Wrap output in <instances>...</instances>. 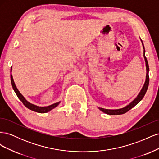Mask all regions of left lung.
<instances>
[{
  "label": "left lung",
  "mask_w": 159,
  "mask_h": 159,
  "mask_svg": "<svg viewBox=\"0 0 159 159\" xmlns=\"http://www.w3.org/2000/svg\"><path fill=\"white\" fill-rule=\"evenodd\" d=\"M143 49H144V52H143V56L144 57H145V60L146 62V67H147V76H146V81L145 83L144 84L143 87L141 91V92L139 93V95H137V97L134 99L133 102L129 103V105H127L126 107H125L122 109H103V108H99L102 111H103V113L108 114V115H121V114H124L127 113L128 111H129L131 109H132L133 107H134L135 105L139 103V102H141L142 100V99L143 98L144 96H145L147 90L148 89V84H149V76H148V71H149V68H148V61L147 60V57H145V48H144L143 46Z\"/></svg>",
  "instance_id": "obj_1"
}]
</instances>
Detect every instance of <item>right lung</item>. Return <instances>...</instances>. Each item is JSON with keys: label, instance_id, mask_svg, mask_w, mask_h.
<instances>
[{"label": "right lung", "instance_id": "add662e5", "mask_svg": "<svg viewBox=\"0 0 159 159\" xmlns=\"http://www.w3.org/2000/svg\"><path fill=\"white\" fill-rule=\"evenodd\" d=\"M11 70H12V68H11ZM11 84H12V88H13V89L14 91V92L16 93V94L17 95V97L18 98V99L21 101L22 103L24 105H25V106L26 107H27L28 109H30L32 111H34L38 112V113H47V112L50 111L52 110V109H54L56 107H57V105H59V103H60V102H57V103H54V104H52L51 105H49V106H47V107H38V106H36V105L31 104L28 102H27V101L26 100V99L23 97L22 95L20 92H19V91L18 90V89L16 87L15 84H14V81L13 80L12 75H11Z\"/></svg>", "mask_w": 159, "mask_h": 159}]
</instances>
